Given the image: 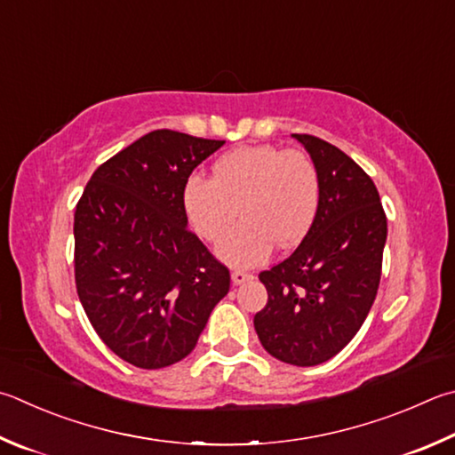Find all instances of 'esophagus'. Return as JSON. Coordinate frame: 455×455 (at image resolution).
<instances>
[{
    "label": "esophagus",
    "mask_w": 455,
    "mask_h": 455,
    "mask_svg": "<svg viewBox=\"0 0 455 455\" xmlns=\"http://www.w3.org/2000/svg\"><path fill=\"white\" fill-rule=\"evenodd\" d=\"M230 278H233L235 284H243V283H246V280H251L252 275H251V272H244V270H235L233 275H230Z\"/></svg>",
    "instance_id": "esophagus-1"
}]
</instances>
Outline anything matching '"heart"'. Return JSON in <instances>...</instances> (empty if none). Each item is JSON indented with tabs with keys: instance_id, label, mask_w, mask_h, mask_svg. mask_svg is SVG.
Masks as SVG:
<instances>
[{
	"instance_id": "b5f03b06",
	"label": "heart",
	"mask_w": 455,
	"mask_h": 455,
	"mask_svg": "<svg viewBox=\"0 0 455 455\" xmlns=\"http://www.w3.org/2000/svg\"><path fill=\"white\" fill-rule=\"evenodd\" d=\"M320 201L318 169L302 148L246 145L222 155L212 177L187 180L183 204L188 225L206 243H219L236 220L243 222L219 256L233 267H256L272 244L292 249L308 235Z\"/></svg>"
}]
</instances>
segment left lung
<instances>
[{"label": "left lung", "instance_id": "1", "mask_svg": "<svg viewBox=\"0 0 455 455\" xmlns=\"http://www.w3.org/2000/svg\"><path fill=\"white\" fill-rule=\"evenodd\" d=\"M318 169L316 219L288 259L259 278L267 307L254 330L270 356L292 366H316L348 344L374 304L387 235L378 188L340 148L294 133Z\"/></svg>", "mask_w": 455, "mask_h": 455}]
</instances>
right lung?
Returning a JSON list of instances; mask_svg holds the SVG:
<instances>
[{
    "mask_svg": "<svg viewBox=\"0 0 455 455\" xmlns=\"http://www.w3.org/2000/svg\"><path fill=\"white\" fill-rule=\"evenodd\" d=\"M225 141L156 129L99 164L77 203L76 286L91 326L145 370L193 352L230 272L187 228L191 172Z\"/></svg>",
    "mask_w": 455,
    "mask_h": 455,
    "instance_id": "add662e5",
    "label": "right lung"
}]
</instances>
